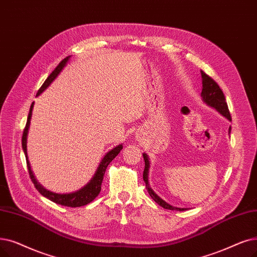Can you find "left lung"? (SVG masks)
<instances>
[{
  "label": "left lung",
  "mask_w": 257,
  "mask_h": 257,
  "mask_svg": "<svg viewBox=\"0 0 257 257\" xmlns=\"http://www.w3.org/2000/svg\"><path fill=\"white\" fill-rule=\"evenodd\" d=\"M202 72V84H203V89H202V93H200V96H202V101L207 104L208 106L214 108L217 112H219L222 116H225L227 119L231 120V115L228 109V105L225 101V95L222 93L221 89L219 86L216 84L214 80H212L209 75H207L204 71ZM231 132V127H229L228 133L230 135ZM144 156V161H145V169L143 173V180L146 184V189L149 193V195L153 198L155 203H158L161 207L168 209V210H176V211H185L188 210V208H177L173 207L170 204L166 203L164 199H162L158 194H156L150 187L149 184V169H150V160L148 158V155L146 153H143Z\"/></svg>",
  "instance_id": "1"
}]
</instances>
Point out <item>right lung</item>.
<instances>
[{"label": "right lung", "instance_id": "add662e5", "mask_svg": "<svg viewBox=\"0 0 257 257\" xmlns=\"http://www.w3.org/2000/svg\"><path fill=\"white\" fill-rule=\"evenodd\" d=\"M70 60V55L67 57L66 59H64L55 68L52 73L47 77V80L44 82V84L42 85V87L39 89V91L37 93V96H39L43 91H45L46 89L49 87V85L57 79V76L61 73V71L65 68V66L68 63V61ZM33 106H35V102H32L31 106H30V110H29V114L27 117V122H26V127L24 129L23 132V138H22V148H23L24 154L26 156V162H27V167H28V172L30 175L31 181L35 185L37 190L43 195L47 197L48 199H50L51 202L58 204V205H62V206H66V207H81V206H85L89 203H91L92 200L99 194L101 192V186L103 183V178H104V174L105 171L107 169L108 165L113 161V159L115 156L120 152V150L122 149V144L117 145L116 147L112 148L110 151H108L104 158L102 159V161L99 162L96 171L93 174L92 178L89 181L83 188H81L80 190L71 192V193H55L52 192L50 190H47L46 188H44L38 181L33 174L32 170H31V166L28 160V154H27V137H28V132H29V128H30V120H31V116H32V110H33Z\"/></svg>", "mask_w": 257, "mask_h": 257}]
</instances>
